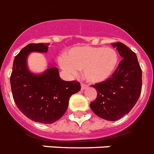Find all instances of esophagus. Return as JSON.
Instances as JSON below:
<instances>
[{
  "instance_id": "1",
  "label": "esophagus",
  "mask_w": 154,
  "mask_h": 154,
  "mask_svg": "<svg viewBox=\"0 0 154 154\" xmlns=\"http://www.w3.org/2000/svg\"><path fill=\"white\" fill-rule=\"evenodd\" d=\"M88 87V85H85V84H84V83H82L81 84V90H85Z\"/></svg>"
}]
</instances>
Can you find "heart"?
<instances>
[{
    "mask_svg": "<svg viewBox=\"0 0 154 154\" xmlns=\"http://www.w3.org/2000/svg\"><path fill=\"white\" fill-rule=\"evenodd\" d=\"M119 62L118 53L109 47L78 46L68 52L66 58H61V66L71 75L83 69L85 79L91 83L105 81L113 74Z\"/></svg>",
    "mask_w": 154,
    "mask_h": 154,
    "instance_id": "heart-1",
    "label": "heart"
}]
</instances>
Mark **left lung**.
<instances>
[{"mask_svg": "<svg viewBox=\"0 0 154 154\" xmlns=\"http://www.w3.org/2000/svg\"><path fill=\"white\" fill-rule=\"evenodd\" d=\"M122 60L108 80L93 85L97 97L90 104L98 117L116 121L128 114L138 101L142 91V69L136 53L125 44L112 43Z\"/></svg>", "mask_w": 154, "mask_h": 154, "instance_id": "left-lung-1", "label": "left lung"}]
</instances>
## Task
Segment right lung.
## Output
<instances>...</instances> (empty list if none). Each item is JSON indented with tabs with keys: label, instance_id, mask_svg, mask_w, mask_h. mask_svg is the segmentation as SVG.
Here are the masks:
<instances>
[{
	"label": "right lung",
	"instance_id": "add662e5",
	"mask_svg": "<svg viewBox=\"0 0 154 154\" xmlns=\"http://www.w3.org/2000/svg\"><path fill=\"white\" fill-rule=\"evenodd\" d=\"M49 43H30L21 49L13 62L10 82L16 105L29 119L50 124L66 112L70 96L81 90L77 81H65L59 76L57 67H49L45 73H30L26 59L31 52L45 53Z\"/></svg>",
	"mask_w": 154,
	"mask_h": 154
}]
</instances>
